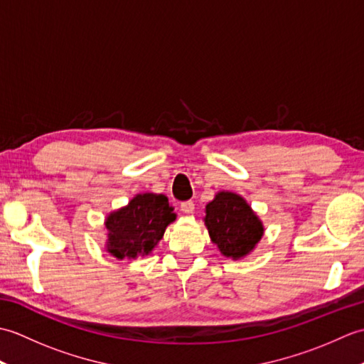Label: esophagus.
Wrapping results in <instances>:
<instances>
[{"mask_svg":"<svg viewBox=\"0 0 364 364\" xmlns=\"http://www.w3.org/2000/svg\"><path fill=\"white\" fill-rule=\"evenodd\" d=\"M194 210H196V205H194V202H192V200H186V202L181 203V211L183 213L192 214V213H194Z\"/></svg>","mask_w":364,"mask_h":364,"instance_id":"esophagus-1","label":"esophagus"}]
</instances>
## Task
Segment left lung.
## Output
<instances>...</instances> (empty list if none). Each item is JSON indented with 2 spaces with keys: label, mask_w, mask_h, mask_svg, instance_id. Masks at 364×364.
Returning <instances> with one entry per match:
<instances>
[{
  "label": "left lung",
  "mask_w": 364,
  "mask_h": 364,
  "mask_svg": "<svg viewBox=\"0 0 364 364\" xmlns=\"http://www.w3.org/2000/svg\"><path fill=\"white\" fill-rule=\"evenodd\" d=\"M205 223L211 241L218 244L227 258H242L262 236V225L257 214L241 196L233 192H219L206 205Z\"/></svg>",
  "instance_id": "1"
}]
</instances>
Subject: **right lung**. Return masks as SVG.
Here are the masks:
<instances>
[{
    "label": "right lung",
    "mask_w": 364,
    "mask_h": 364,
    "mask_svg": "<svg viewBox=\"0 0 364 364\" xmlns=\"http://www.w3.org/2000/svg\"><path fill=\"white\" fill-rule=\"evenodd\" d=\"M173 208L162 194H139L128 206L106 219L107 252L115 258L149 255L159 242L166 227L175 220Z\"/></svg>",
    "instance_id": "right-lung-1"
}]
</instances>
